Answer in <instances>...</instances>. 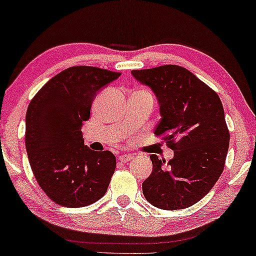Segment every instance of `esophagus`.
I'll return each instance as SVG.
<instances>
[{"instance_id":"1","label":"esophagus","mask_w":256,"mask_h":256,"mask_svg":"<svg viewBox=\"0 0 256 256\" xmlns=\"http://www.w3.org/2000/svg\"><path fill=\"white\" fill-rule=\"evenodd\" d=\"M133 158V156H131V155H120V157H118V160H120V162H123V163H126V162H130Z\"/></svg>"}]
</instances>
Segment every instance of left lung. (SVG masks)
<instances>
[{
  "mask_svg": "<svg viewBox=\"0 0 256 256\" xmlns=\"http://www.w3.org/2000/svg\"><path fill=\"white\" fill-rule=\"evenodd\" d=\"M160 102L155 134L174 152L168 162L150 156L152 172L142 184L150 204L162 210L192 206L216 184L226 164L230 133L218 93L176 64L132 70Z\"/></svg>",
  "mask_w": 256,
  "mask_h": 256,
  "instance_id": "obj_1",
  "label": "left lung"
}]
</instances>
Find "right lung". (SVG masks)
Returning <instances> with one entry per match:
<instances>
[{"label":"right lung","mask_w":256,"mask_h":256,"mask_svg":"<svg viewBox=\"0 0 256 256\" xmlns=\"http://www.w3.org/2000/svg\"><path fill=\"white\" fill-rule=\"evenodd\" d=\"M120 76L99 67H70L32 99L26 114L28 160L40 189L56 204L83 208L106 194L116 157L84 146L80 128L90 118L96 92Z\"/></svg>","instance_id":"right-lung-1"}]
</instances>
